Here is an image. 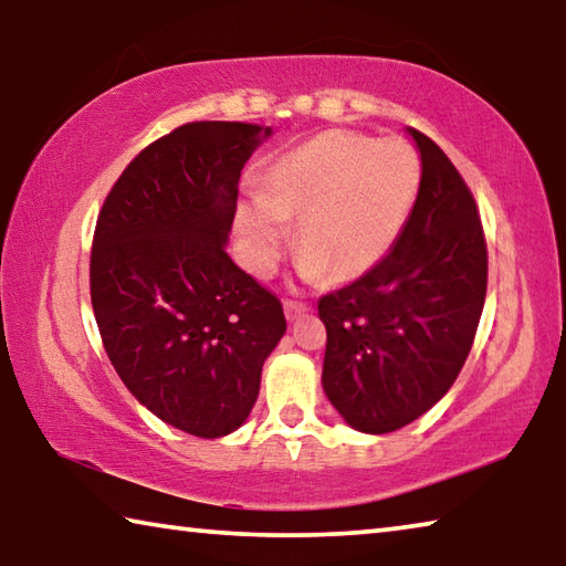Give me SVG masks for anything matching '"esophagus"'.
I'll return each instance as SVG.
<instances>
[{"mask_svg": "<svg viewBox=\"0 0 566 566\" xmlns=\"http://www.w3.org/2000/svg\"><path fill=\"white\" fill-rule=\"evenodd\" d=\"M306 310H310V306L302 304V302H292V300L284 302V314H286V319H290V322L300 319Z\"/></svg>", "mask_w": 566, "mask_h": 566, "instance_id": "esophagus-1", "label": "esophagus"}]
</instances>
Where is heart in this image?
<instances>
[{
	"instance_id": "1",
	"label": "heart",
	"mask_w": 566,
	"mask_h": 566,
	"mask_svg": "<svg viewBox=\"0 0 566 566\" xmlns=\"http://www.w3.org/2000/svg\"><path fill=\"white\" fill-rule=\"evenodd\" d=\"M421 189V159L401 139L322 132L266 171L260 202L239 207L237 234L249 270L270 274L296 222L300 274L359 280L395 249Z\"/></svg>"
}]
</instances>
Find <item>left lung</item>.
Here are the masks:
<instances>
[{
	"instance_id": "obj_1",
	"label": "left lung",
	"mask_w": 566,
	"mask_h": 566,
	"mask_svg": "<svg viewBox=\"0 0 566 566\" xmlns=\"http://www.w3.org/2000/svg\"><path fill=\"white\" fill-rule=\"evenodd\" d=\"M407 132L421 157V189L405 232L375 270L319 300L324 395L364 434L397 432L447 395L486 296L472 191L432 139Z\"/></svg>"
}]
</instances>
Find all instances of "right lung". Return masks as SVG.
Returning <instances> with one entry per match:
<instances>
[{"label":"right lung","mask_w":566,"mask_h":566,"mask_svg":"<svg viewBox=\"0 0 566 566\" xmlns=\"http://www.w3.org/2000/svg\"><path fill=\"white\" fill-rule=\"evenodd\" d=\"M266 137L247 122L185 124L129 161L94 229L109 361L139 405L202 439L244 424L286 332L280 300L227 254L239 177Z\"/></svg>","instance_id":"right-lung-1"}]
</instances>
